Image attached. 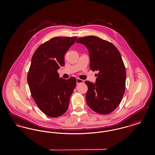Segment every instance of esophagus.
<instances>
[{"label": "esophagus", "instance_id": "obj_1", "mask_svg": "<svg viewBox=\"0 0 155 155\" xmlns=\"http://www.w3.org/2000/svg\"><path fill=\"white\" fill-rule=\"evenodd\" d=\"M76 81H77V84H81V83H84V80L80 79V78H77L76 79Z\"/></svg>", "mask_w": 155, "mask_h": 155}]
</instances>
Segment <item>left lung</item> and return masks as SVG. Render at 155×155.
Wrapping results in <instances>:
<instances>
[{
	"mask_svg": "<svg viewBox=\"0 0 155 155\" xmlns=\"http://www.w3.org/2000/svg\"><path fill=\"white\" fill-rule=\"evenodd\" d=\"M76 42L87 46L90 68L98 71L95 84L85 82L87 103L96 113L108 114L118 107L125 93L126 71L121 54L113 44L96 36L79 38Z\"/></svg>",
	"mask_w": 155,
	"mask_h": 155,
	"instance_id": "left-lung-1",
	"label": "left lung"
}]
</instances>
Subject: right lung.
<instances>
[{
	"mask_svg": "<svg viewBox=\"0 0 155 155\" xmlns=\"http://www.w3.org/2000/svg\"><path fill=\"white\" fill-rule=\"evenodd\" d=\"M77 37H54L41 45L31 59L27 81L38 107L49 117H58L68 109L76 79L59 77L58 70L64 66V55Z\"/></svg>",
	"mask_w": 155,
	"mask_h": 155,
	"instance_id": "right-lung-1",
	"label": "right lung"
}]
</instances>
